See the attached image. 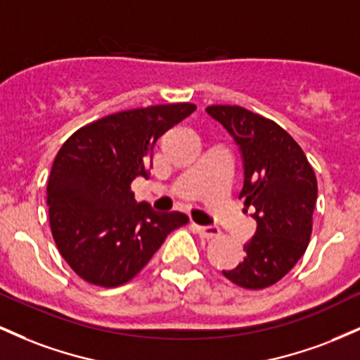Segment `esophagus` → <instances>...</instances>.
Here are the masks:
<instances>
[{"mask_svg":"<svg viewBox=\"0 0 360 360\" xmlns=\"http://www.w3.org/2000/svg\"><path fill=\"white\" fill-rule=\"evenodd\" d=\"M194 232L203 238H214L220 235V229L218 226H201V225H193Z\"/></svg>","mask_w":360,"mask_h":360,"instance_id":"1","label":"esophagus"}]
</instances>
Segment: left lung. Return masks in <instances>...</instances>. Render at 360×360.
Instances as JSON below:
<instances>
[{"mask_svg": "<svg viewBox=\"0 0 360 360\" xmlns=\"http://www.w3.org/2000/svg\"><path fill=\"white\" fill-rule=\"evenodd\" d=\"M206 113L232 135L243 160L240 196L257 230L243 245L245 257L223 276L245 289H264L283 279L307 250L318 186L296 140L272 120L242 106L213 105Z\"/></svg>", "mask_w": 360, "mask_h": 360, "instance_id": "obj_1", "label": "left lung"}]
</instances>
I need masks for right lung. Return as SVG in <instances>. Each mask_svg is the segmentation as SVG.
I'll use <instances>...</instances> for the list:
<instances>
[{"instance_id": "1", "label": "right lung", "mask_w": 360, "mask_h": 360, "mask_svg": "<svg viewBox=\"0 0 360 360\" xmlns=\"http://www.w3.org/2000/svg\"><path fill=\"white\" fill-rule=\"evenodd\" d=\"M191 103L120 111L79 128L57 152L49 176L52 237L79 278L117 288L147 266L184 213H159L137 203L135 177H148L159 137L183 122Z\"/></svg>"}]
</instances>
